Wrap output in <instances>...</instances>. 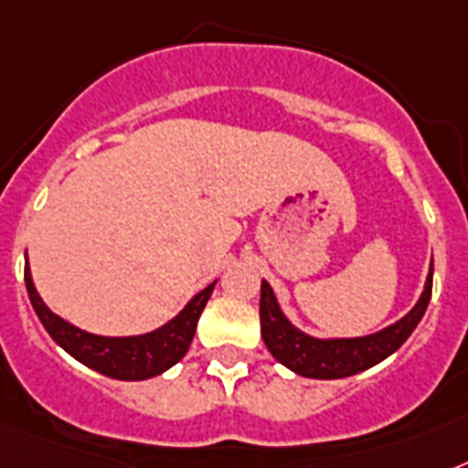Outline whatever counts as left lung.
Instances as JSON below:
<instances>
[{
	"label": "left lung",
	"mask_w": 468,
	"mask_h": 468,
	"mask_svg": "<svg viewBox=\"0 0 468 468\" xmlns=\"http://www.w3.org/2000/svg\"><path fill=\"white\" fill-rule=\"evenodd\" d=\"M433 292V264L426 278V288L404 319L388 325L383 331L367 337H340V340H319L307 333L297 331L278 307L276 294L266 281H261V302H259V319H261V337L266 347L282 367L304 378H347L359 371L376 367L378 361L390 356L404 340L414 333L419 321L426 314L428 302Z\"/></svg>",
	"instance_id": "1"
}]
</instances>
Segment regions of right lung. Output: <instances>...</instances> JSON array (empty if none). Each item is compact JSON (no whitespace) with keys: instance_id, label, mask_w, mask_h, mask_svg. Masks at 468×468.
I'll return each instance as SVG.
<instances>
[{"instance_id":"add662e5","label":"right lung","mask_w":468,"mask_h":468,"mask_svg":"<svg viewBox=\"0 0 468 468\" xmlns=\"http://www.w3.org/2000/svg\"><path fill=\"white\" fill-rule=\"evenodd\" d=\"M214 285L216 282L207 285L202 292L195 294L187 302V307L174 321H168L166 325H161L147 335L101 337L80 331V328L49 312L35 290L30 269L26 266L27 297H30V304H33L37 319L45 325V331L54 337V343L64 347L73 359H78L85 367L119 380L152 378V376L164 374L166 368L178 364L190 349L192 337L197 331L199 314L207 307V302L214 292Z\"/></svg>"}]
</instances>
